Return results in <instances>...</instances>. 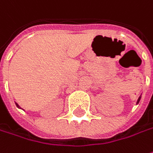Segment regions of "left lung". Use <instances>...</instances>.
I'll return each mask as SVG.
<instances>
[{
	"mask_svg": "<svg viewBox=\"0 0 153 153\" xmlns=\"http://www.w3.org/2000/svg\"><path fill=\"white\" fill-rule=\"evenodd\" d=\"M140 98H141V96H140L139 98H138V100H137V102H136V104H138L140 102Z\"/></svg>",
	"mask_w": 153,
	"mask_h": 153,
	"instance_id": "left-lung-1",
	"label": "left lung"
}]
</instances>
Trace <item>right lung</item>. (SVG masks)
<instances>
[{"label": "right lung", "instance_id": "obj_1", "mask_svg": "<svg viewBox=\"0 0 153 153\" xmlns=\"http://www.w3.org/2000/svg\"><path fill=\"white\" fill-rule=\"evenodd\" d=\"M15 104H16V106H17L18 108H20V106H19V104H18V103L15 102ZM21 109H22V108H21Z\"/></svg>", "mask_w": 153, "mask_h": 153}]
</instances>
